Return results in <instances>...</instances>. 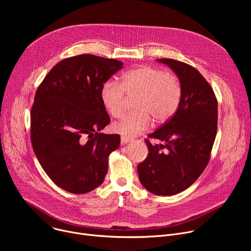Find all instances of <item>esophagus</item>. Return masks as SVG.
Segmentation results:
<instances>
[{
    "mask_svg": "<svg viewBox=\"0 0 251 251\" xmlns=\"http://www.w3.org/2000/svg\"><path fill=\"white\" fill-rule=\"evenodd\" d=\"M132 141H133V139H131L129 137H124V136L121 137V143H122V144H128V143H130Z\"/></svg>",
    "mask_w": 251,
    "mask_h": 251,
    "instance_id": "1",
    "label": "esophagus"
}]
</instances>
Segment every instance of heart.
Segmentation results:
<instances>
[{"label": "heart", "mask_w": 251, "mask_h": 251, "mask_svg": "<svg viewBox=\"0 0 251 251\" xmlns=\"http://www.w3.org/2000/svg\"><path fill=\"white\" fill-rule=\"evenodd\" d=\"M124 92L138 94L134 103L136 111L123 115L112 124L114 132L126 137H136L147 130L150 117L158 124L168 121L176 111L182 95L180 81L176 76L149 65L127 71L121 77V85L113 80L102 85L101 103L113 117L120 116L124 110Z\"/></svg>", "instance_id": "1"}]
</instances>
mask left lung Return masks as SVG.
I'll return each mask as SVG.
<instances>
[{
  "mask_svg": "<svg viewBox=\"0 0 251 251\" xmlns=\"http://www.w3.org/2000/svg\"><path fill=\"white\" fill-rule=\"evenodd\" d=\"M177 76L182 95L174 116L149 135L159 140L138 165L141 184L156 196H174L193 185L206 167L218 128V101L212 88L193 66L157 59Z\"/></svg>",
  "mask_w": 251,
  "mask_h": 251,
  "instance_id": "1",
  "label": "left lung"
}]
</instances>
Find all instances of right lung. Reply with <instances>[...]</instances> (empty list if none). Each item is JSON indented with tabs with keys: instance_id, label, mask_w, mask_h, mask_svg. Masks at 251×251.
Segmentation results:
<instances>
[{
	"instance_id": "add662e5",
	"label": "right lung",
	"mask_w": 251,
	"mask_h": 251,
	"mask_svg": "<svg viewBox=\"0 0 251 251\" xmlns=\"http://www.w3.org/2000/svg\"><path fill=\"white\" fill-rule=\"evenodd\" d=\"M123 67L116 59L80 54L58 62L34 96L30 111L33 152L50 180L71 194L103 182L118 134L100 131L110 122L100 89Z\"/></svg>"
}]
</instances>
